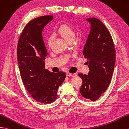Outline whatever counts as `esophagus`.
Masks as SVG:
<instances>
[{"label":"esophagus","mask_w":129,"mask_h":129,"mask_svg":"<svg viewBox=\"0 0 129 129\" xmlns=\"http://www.w3.org/2000/svg\"><path fill=\"white\" fill-rule=\"evenodd\" d=\"M67 76H71V77H75V76H77V74L76 73L71 74L70 73H67Z\"/></svg>","instance_id":"34e87169"}]
</instances>
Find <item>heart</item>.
I'll return each mask as SVG.
<instances>
[{
	"mask_svg": "<svg viewBox=\"0 0 129 129\" xmlns=\"http://www.w3.org/2000/svg\"><path fill=\"white\" fill-rule=\"evenodd\" d=\"M56 34L60 36L68 42L74 41L75 37V31L71 26L67 23L62 24L57 28L56 31ZM53 37L52 36L49 37L48 38L47 44L49 47H51L53 42Z\"/></svg>",
	"mask_w": 129,
	"mask_h": 129,
	"instance_id": "b5f03b06",
	"label": "heart"
}]
</instances>
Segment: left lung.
Returning a JSON list of instances; mask_svg holds the SVG:
<instances>
[{
  "label": "left lung",
  "mask_w": 129,
  "mask_h": 129,
  "mask_svg": "<svg viewBox=\"0 0 129 129\" xmlns=\"http://www.w3.org/2000/svg\"><path fill=\"white\" fill-rule=\"evenodd\" d=\"M91 30L83 49L89 71L79 74L82 80L80 92L82 96L92 101L100 98L110 84L115 62V49L108 29L100 20L87 19Z\"/></svg>",
  "instance_id": "8db88e82"
}]
</instances>
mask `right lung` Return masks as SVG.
I'll list each match as a JSON object with an SVG mask.
<instances>
[{
  "instance_id": "1",
  "label": "right lung",
  "mask_w": 129,
  "mask_h": 129,
  "mask_svg": "<svg viewBox=\"0 0 129 129\" xmlns=\"http://www.w3.org/2000/svg\"><path fill=\"white\" fill-rule=\"evenodd\" d=\"M53 19L52 15H46L30 21L22 32L17 48L23 85L35 100L43 104L56 100L58 88L66 77L63 71L54 73L44 69L48 53L42 35L44 26Z\"/></svg>"
}]
</instances>
